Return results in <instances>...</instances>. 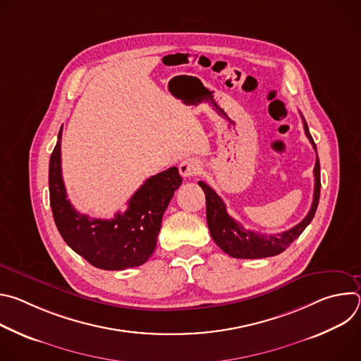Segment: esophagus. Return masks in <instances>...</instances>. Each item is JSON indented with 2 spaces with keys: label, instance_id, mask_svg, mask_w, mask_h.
<instances>
[{
  "label": "esophagus",
  "instance_id": "34e87169",
  "mask_svg": "<svg viewBox=\"0 0 361 361\" xmlns=\"http://www.w3.org/2000/svg\"><path fill=\"white\" fill-rule=\"evenodd\" d=\"M178 170H180V174L184 177V178H188V177H194L200 173L201 170V163L197 160V159H184L180 164H178Z\"/></svg>",
  "mask_w": 361,
  "mask_h": 361
}]
</instances>
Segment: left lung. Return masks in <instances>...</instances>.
I'll use <instances>...</instances> for the list:
<instances>
[{
    "label": "left lung",
    "instance_id": "1",
    "mask_svg": "<svg viewBox=\"0 0 361 361\" xmlns=\"http://www.w3.org/2000/svg\"><path fill=\"white\" fill-rule=\"evenodd\" d=\"M302 118V126L307 138L313 144L316 152L317 147L313 141V137L308 131L307 123ZM316 166H314V197L312 209L308 214L293 228L283 231L280 234H260L254 233L250 230H245L240 223H237L226 209L224 201L220 198V195L205 183L198 181V185L202 188L205 194V202H207V224L210 234L216 244L228 255L234 257V259H266V257H273L280 252H283L304 230L305 227L312 223L319 200H320V161L319 156L316 157Z\"/></svg>",
    "mask_w": 361,
    "mask_h": 361
}]
</instances>
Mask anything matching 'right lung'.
<instances>
[{
	"mask_svg": "<svg viewBox=\"0 0 361 361\" xmlns=\"http://www.w3.org/2000/svg\"><path fill=\"white\" fill-rule=\"evenodd\" d=\"M61 131L49 159V204L64 241L97 269L124 270L144 264L156 250L161 220L183 178L177 167L145 180L126 213L111 220L80 214L67 200L61 174Z\"/></svg>",
	"mask_w": 361,
	"mask_h": 361,
	"instance_id": "obj_1",
	"label": "right lung"
}]
</instances>
